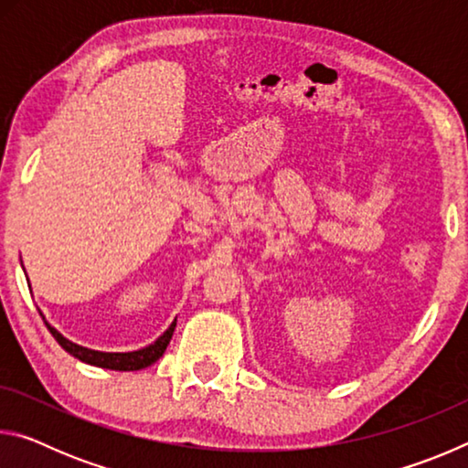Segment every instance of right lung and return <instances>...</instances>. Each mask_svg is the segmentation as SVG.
I'll return each mask as SVG.
<instances>
[{"mask_svg": "<svg viewBox=\"0 0 468 468\" xmlns=\"http://www.w3.org/2000/svg\"><path fill=\"white\" fill-rule=\"evenodd\" d=\"M47 324V322H45ZM47 328L53 335V338L58 340L61 348H66L69 355H74L76 359H80L84 363H90V366L97 367H107V369H115V371H136V369H144L148 366H153L156 359L163 357L165 348H167L169 340L173 336V330H176V322L171 324L169 330L165 332L163 336H158L153 345H148L146 348H140V351H132V353H101V351H92V348H86L72 343V340L63 338L58 330L47 324Z\"/></svg>", "mask_w": 468, "mask_h": 468, "instance_id": "add662e5", "label": "right lung"}]
</instances>
